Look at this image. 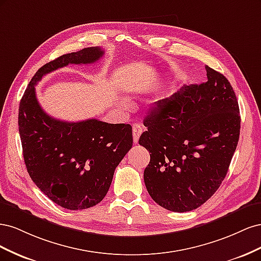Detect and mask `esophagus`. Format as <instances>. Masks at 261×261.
Masks as SVG:
<instances>
[{"label":"esophagus","mask_w":261,"mask_h":261,"mask_svg":"<svg viewBox=\"0 0 261 261\" xmlns=\"http://www.w3.org/2000/svg\"><path fill=\"white\" fill-rule=\"evenodd\" d=\"M141 133H143V127H141L139 124H134L133 125V139L135 144L138 143V139L141 135Z\"/></svg>","instance_id":"obj_1"}]
</instances>
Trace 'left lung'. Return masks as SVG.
<instances>
[{
	"instance_id": "8db88e82",
	"label": "left lung",
	"mask_w": 261,
	"mask_h": 261,
	"mask_svg": "<svg viewBox=\"0 0 261 261\" xmlns=\"http://www.w3.org/2000/svg\"><path fill=\"white\" fill-rule=\"evenodd\" d=\"M204 68L206 83L183 86L156 102L139 138L150 153L147 191L170 211H192L206 202L224 179L239 143L235 92L226 77Z\"/></svg>"
}]
</instances>
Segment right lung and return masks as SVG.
I'll return each instance as SVG.
<instances>
[{"label": "right lung", "mask_w": 261, "mask_h": 261, "mask_svg": "<svg viewBox=\"0 0 261 261\" xmlns=\"http://www.w3.org/2000/svg\"><path fill=\"white\" fill-rule=\"evenodd\" d=\"M103 54L100 46H91L46 63L31 78L19 103L18 129L29 176L53 202L69 210L90 208L105 198L116 167L133 146L132 126L97 118L57 120L39 105L35 86L55 69L91 64Z\"/></svg>", "instance_id": "add662e5"}]
</instances>
